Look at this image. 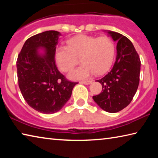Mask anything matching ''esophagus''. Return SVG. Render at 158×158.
Segmentation results:
<instances>
[{
	"mask_svg": "<svg viewBox=\"0 0 158 158\" xmlns=\"http://www.w3.org/2000/svg\"><path fill=\"white\" fill-rule=\"evenodd\" d=\"M91 82H92V81H90V80H89V81H80L81 84H85V85L90 84Z\"/></svg>",
	"mask_w": 158,
	"mask_h": 158,
	"instance_id": "obj_1",
	"label": "esophagus"
}]
</instances>
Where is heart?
<instances>
[{
    "label": "heart",
    "instance_id": "heart-1",
    "mask_svg": "<svg viewBox=\"0 0 158 158\" xmlns=\"http://www.w3.org/2000/svg\"><path fill=\"white\" fill-rule=\"evenodd\" d=\"M66 46L56 50L55 57L61 71L73 70L80 58L82 65L69 74L72 79H85L93 74L100 75L110 68L115 56L114 42L108 37L80 35L68 40Z\"/></svg>",
    "mask_w": 158,
    "mask_h": 158
}]
</instances>
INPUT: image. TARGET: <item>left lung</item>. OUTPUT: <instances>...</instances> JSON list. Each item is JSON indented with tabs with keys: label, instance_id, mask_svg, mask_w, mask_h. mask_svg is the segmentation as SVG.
I'll list each match as a JSON object with an SVG mask.
<instances>
[{
	"label": "left lung",
	"instance_id": "left-lung-1",
	"mask_svg": "<svg viewBox=\"0 0 158 158\" xmlns=\"http://www.w3.org/2000/svg\"><path fill=\"white\" fill-rule=\"evenodd\" d=\"M117 42L116 59L110 71L97 80L102 86L93 98L101 109L116 113L126 107L132 100L139 84L141 61L129 39L118 33L108 31Z\"/></svg>",
	"mask_w": 158,
	"mask_h": 158
}]
</instances>
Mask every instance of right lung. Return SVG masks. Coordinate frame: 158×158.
<instances>
[{
    "label": "right lung",
    "mask_w": 158,
    "mask_h": 158,
    "mask_svg": "<svg viewBox=\"0 0 158 158\" xmlns=\"http://www.w3.org/2000/svg\"><path fill=\"white\" fill-rule=\"evenodd\" d=\"M59 32L47 31L25 42L17 60L19 86L28 105L42 114L60 110L78 82L69 81L56 65L55 53ZM44 48V55L37 49Z\"/></svg>",
    "instance_id": "obj_1"
}]
</instances>
